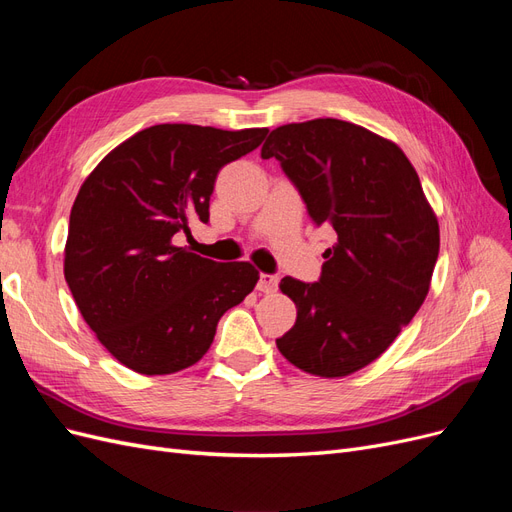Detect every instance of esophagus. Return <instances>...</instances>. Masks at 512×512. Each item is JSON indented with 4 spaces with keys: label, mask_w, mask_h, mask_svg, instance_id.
Here are the masks:
<instances>
[{
    "label": "esophagus",
    "mask_w": 512,
    "mask_h": 512,
    "mask_svg": "<svg viewBox=\"0 0 512 512\" xmlns=\"http://www.w3.org/2000/svg\"><path fill=\"white\" fill-rule=\"evenodd\" d=\"M277 284H280V277H277V275L260 273V275H258L256 288H258L260 292H273V290H277Z\"/></svg>",
    "instance_id": "34e87169"
}]
</instances>
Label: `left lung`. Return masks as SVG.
<instances>
[{
  "mask_svg": "<svg viewBox=\"0 0 512 512\" xmlns=\"http://www.w3.org/2000/svg\"><path fill=\"white\" fill-rule=\"evenodd\" d=\"M260 156L280 162L312 222L337 235L318 282L282 280L297 322L275 344L307 374L348 376L376 361L423 305L438 220L404 151L354 123H288Z\"/></svg>",
  "mask_w": 512,
  "mask_h": 512,
  "instance_id": "left-lung-1",
  "label": "left lung"
}]
</instances>
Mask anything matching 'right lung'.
Returning a JSON list of instances; mask_svg holds the SVG:
<instances>
[{
  "mask_svg": "<svg viewBox=\"0 0 512 512\" xmlns=\"http://www.w3.org/2000/svg\"><path fill=\"white\" fill-rule=\"evenodd\" d=\"M269 130L160 123L96 166L70 213L64 275L89 329L119 363L175 374L209 350L218 320L258 282L250 262H215L175 245L209 222L220 170Z\"/></svg>",
  "mask_w": 512,
  "mask_h": 512,
  "instance_id": "obj_1",
  "label": "right lung"
}]
</instances>
